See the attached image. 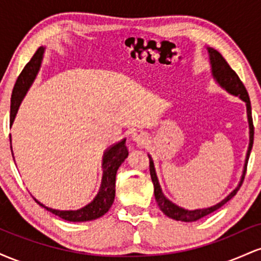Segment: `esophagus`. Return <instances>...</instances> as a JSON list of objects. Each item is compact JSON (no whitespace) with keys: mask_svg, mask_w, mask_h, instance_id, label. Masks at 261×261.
<instances>
[{"mask_svg":"<svg viewBox=\"0 0 261 261\" xmlns=\"http://www.w3.org/2000/svg\"><path fill=\"white\" fill-rule=\"evenodd\" d=\"M133 140L135 141V142L142 143L143 141L146 140V135H145V133H142V131H136V133L133 134Z\"/></svg>","mask_w":261,"mask_h":261,"instance_id":"obj_1","label":"esophagus"}]
</instances>
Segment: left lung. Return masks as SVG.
Segmentation results:
<instances>
[{
  "instance_id": "obj_1",
  "label": "left lung",
  "mask_w": 261,
  "mask_h": 261,
  "mask_svg": "<svg viewBox=\"0 0 261 261\" xmlns=\"http://www.w3.org/2000/svg\"><path fill=\"white\" fill-rule=\"evenodd\" d=\"M207 49L208 56H210V65H211V73L214 80L216 81V83L221 88H223L224 91L228 92L229 94L234 95V97H239V99H242L245 103L247 107V116H248V124H249V146H248L247 155H245L244 161V167L243 172H242L241 180H239L238 185L234 190H232L230 193L224 197L223 200H221L220 202L216 203L214 206H210V207L205 208H196V210H188L184 207H180L176 203H174L163 194L162 188L158 181L157 174H155V168L153 160H152L151 155L148 154L149 158V173H151V179L153 182L154 187V197L155 201L158 203V207L161 208V211L163 212L166 216L169 218H173L175 221H181V222H194V221L200 220V218L207 216V215L212 214L214 211H216L220 207H222L226 202H228L233 196L236 195L237 191L241 188L242 182L244 180L245 172H247V164L248 160H249L251 147H253V141H254V126H253V118H251V107H250V99L249 95H248L247 89L242 81L239 80L238 74L230 68V66L227 64L226 60L223 59V56L221 55L217 50L212 49V47H206Z\"/></svg>"
}]
</instances>
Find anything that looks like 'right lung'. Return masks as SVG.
<instances>
[{
    "instance_id": "1",
    "label": "right lung",
    "mask_w": 261,
    "mask_h": 261,
    "mask_svg": "<svg viewBox=\"0 0 261 261\" xmlns=\"http://www.w3.org/2000/svg\"><path fill=\"white\" fill-rule=\"evenodd\" d=\"M45 47L40 46L34 54L31 61L25 65L23 71L20 72L19 77H18L16 85H14L13 92H12L11 98V119L10 125L12 126L13 124L14 118H16L18 109H19L20 103H22L23 98L25 97L27 92L31 88V86L37 79V74L40 70L41 61L44 58ZM10 141L11 135H10ZM126 139H122L119 142L114 143L109 148L106 149L103 154V162H101V168H103V176H101V184L99 188V191L95 195L94 199L92 200L88 205L83 206L82 208L79 210H68V211H61V210H55L51 207H47L44 203L38 201L34 197L41 207L46 208L51 214L56 215L60 218L65 221H70V222H86V221H93L97 220L106 215L109 208L112 207L114 202V197H115V176L116 172H118L119 167L121 166L122 162L127 158L128 151L126 145H125ZM12 148V145H11ZM13 155V152H12Z\"/></svg>"
}]
</instances>
